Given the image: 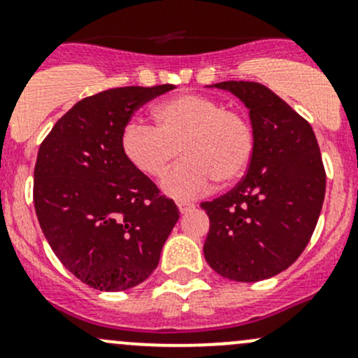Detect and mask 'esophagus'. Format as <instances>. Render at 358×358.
Masks as SVG:
<instances>
[{
	"instance_id": "obj_1",
	"label": "esophagus",
	"mask_w": 358,
	"mask_h": 358,
	"mask_svg": "<svg viewBox=\"0 0 358 358\" xmlns=\"http://www.w3.org/2000/svg\"><path fill=\"white\" fill-rule=\"evenodd\" d=\"M194 208H196V204H194V202H178L180 213H189V211H192Z\"/></svg>"
}]
</instances>
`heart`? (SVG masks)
<instances>
[{"mask_svg": "<svg viewBox=\"0 0 358 358\" xmlns=\"http://www.w3.org/2000/svg\"><path fill=\"white\" fill-rule=\"evenodd\" d=\"M156 126L131 121L124 126L121 147L128 161L150 178H161L176 156L183 161L162 180L173 199L201 196L218 180L229 185L246 173L255 135L246 115L197 93L162 100L152 110Z\"/></svg>", "mask_w": 358, "mask_h": 358, "instance_id": "1", "label": "heart"}]
</instances>
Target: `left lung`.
<instances>
[{"label": "left lung", "mask_w": 358, "mask_h": 358, "mask_svg": "<svg viewBox=\"0 0 358 358\" xmlns=\"http://www.w3.org/2000/svg\"><path fill=\"white\" fill-rule=\"evenodd\" d=\"M249 110L255 147L243 182L215 201L204 258L216 273L258 282L291 266L308 244L326 196V171L312 126L259 83L211 85Z\"/></svg>", "instance_id": "1"}]
</instances>
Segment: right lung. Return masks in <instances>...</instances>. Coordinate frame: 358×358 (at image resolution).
Returning a JSON list of instances; mask_svg holds the SVG:
<instances>
[{"instance_id": "1", "label": "right lung", "mask_w": 358, "mask_h": 358, "mask_svg": "<svg viewBox=\"0 0 358 358\" xmlns=\"http://www.w3.org/2000/svg\"><path fill=\"white\" fill-rule=\"evenodd\" d=\"M175 86H124L86 96L43 140L34 208L57 258L81 282L126 291L156 270L180 211L124 156L131 114Z\"/></svg>"}]
</instances>
